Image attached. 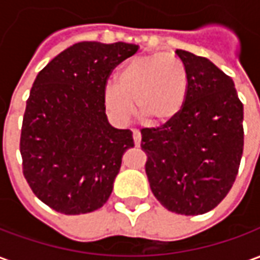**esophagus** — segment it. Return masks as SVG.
I'll return each instance as SVG.
<instances>
[{"label":"esophagus","instance_id":"1","mask_svg":"<svg viewBox=\"0 0 260 260\" xmlns=\"http://www.w3.org/2000/svg\"><path fill=\"white\" fill-rule=\"evenodd\" d=\"M141 139H142L141 132H139V131H134V142H135L136 146H139V145H141Z\"/></svg>","mask_w":260,"mask_h":260}]
</instances>
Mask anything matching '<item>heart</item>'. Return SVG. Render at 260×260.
<instances>
[{"mask_svg": "<svg viewBox=\"0 0 260 260\" xmlns=\"http://www.w3.org/2000/svg\"><path fill=\"white\" fill-rule=\"evenodd\" d=\"M188 86V71L175 55H139L119 71L118 83H107L104 103L118 122L129 121L135 103L138 118L143 124L164 125L184 108Z\"/></svg>", "mask_w": 260, "mask_h": 260, "instance_id": "b5f03b06", "label": "heart"}]
</instances>
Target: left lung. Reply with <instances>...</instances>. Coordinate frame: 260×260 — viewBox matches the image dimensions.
<instances>
[{
  "instance_id": "obj_1",
  "label": "left lung",
  "mask_w": 260,
  "mask_h": 260,
  "mask_svg": "<svg viewBox=\"0 0 260 260\" xmlns=\"http://www.w3.org/2000/svg\"><path fill=\"white\" fill-rule=\"evenodd\" d=\"M189 86L169 124L141 129L153 195L167 210L196 216L227 196L244 150V106L234 82L205 57L177 50Z\"/></svg>"
}]
</instances>
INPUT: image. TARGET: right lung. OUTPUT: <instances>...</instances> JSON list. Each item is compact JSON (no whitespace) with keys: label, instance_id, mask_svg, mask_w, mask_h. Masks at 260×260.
<instances>
[{"label":"right lung","instance_id":"add662e5","mask_svg":"<svg viewBox=\"0 0 260 260\" xmlns=\"http://www.w3.org/2000/svg\"><path fill=\"white\" fill-rule=\"evenodd\" d=\"M136 44L80 42L39 72L20 131L22 171L33 193L62 214L97 210L108 201L129 129L108 124L104 89Z\"/></svg>","mask_w":260,"mask_h":260}]
</instances>
